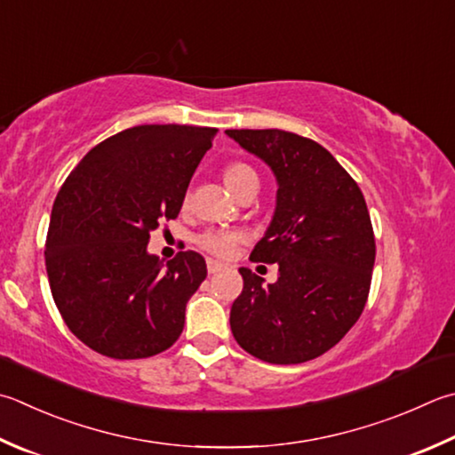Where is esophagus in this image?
<instances>
[{
    "instance_id": "obj_1",
    "label": "esophagus",
    "mask_w": 455,
    "mask_h": 455,
    "mask_svg": "<svg viewBox=\"0 0 455 455\" xmlns=\"http://www.w3.org/2000/svg\"><path fill=\"white\" fill-rule=\"evenodd\" d=\"M221 269H224V263H220L216 259H208V273H210V275H216V273H220Z\"/></svg>"
}]
</instances>
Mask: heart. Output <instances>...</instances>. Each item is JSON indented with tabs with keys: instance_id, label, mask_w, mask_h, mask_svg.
Here are the masks:
<instances>
[{
	"instance_id": "1",
	"label": "heart",
	"mask_w": 455,
	"mask_h": 455,
	"mask_svg": "<svg viewBox=\"0 0 455 455\" xmlns=\"http://www.w3.org/2000/svg\"><path fill=\"white\" fill-rule=\"evenodd\" d=\"M224 180L229 190L237 194L243 186H247L250 182H257V174L250 164H245V162H231V164H228L224 170ZM237 242H239L237 234H234V231H221V229H208L196 237V243H198L202 250L218 257L229 255Z\"/></svg>"
}]
</instances>
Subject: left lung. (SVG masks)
<instances>
[{"instance_id":"obj_1","label":"left lung","mask_w":455,"mask_h":455,"mask_svg":"<svg viewBox=\"0 0 455 455\" xmlns=\"http://www.w3.org/2000/svg\"><path fill=\"white\" fill-rule=\"evenodd\" d=\"M226 134L277 180L275 213L250 259L277 263L279 279L265 285L239 269L243 291L231 305V332L259 361H313L350 331L371 291L376 245L364 196L311 139L279 128Z\"/></svg>"}]
</instances>
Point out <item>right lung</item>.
I'll return each instance as SVG.
<instances>
[{
	"instance_id": "add662e5",
	"label": "right lung",
	"mask_w": 455,
	"mask_h": 455,
	"mask_svg": "<svg viewBox=\"0 0 455 455\" xmlns=\"http://www.w3.org/2000/svg\"><path fill=\"white\" fill-rule=\"evenodd\" d=\"M218 128L142 124L102 140L59 190L45 242L47 277L65 324L118 361L174 345L186 303L208 275L196 251L164 263L150 231L176 220Z\"/></svg>"
}]
</instances>
